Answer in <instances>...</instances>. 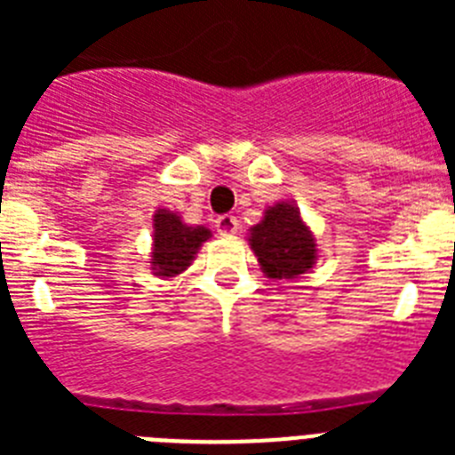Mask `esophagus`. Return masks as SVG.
<instances>
[{
    "label": "esophagus",
    "instance_id": "1",
    "mask_svg": "<svg viewBox=\"0 0 455 455\" xmlns=\"http://www.w3.org/2000/svg\"><path fill=\"white\" fill-rule=\"evenodd\" d=\"M214 225H216V232H219L220 236H235L236 232H239V220L230 214L219 216Z\"/></svg>",
    "mask_w": 455,
    "mask_h": 455
}]
</instances>
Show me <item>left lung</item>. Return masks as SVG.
<instances>
[{
	"label": "left lung",
	"mask_w": 455,
	"mask_h": 455,
	"mask_svg": "<svg viewBox=\"0 0 455 455\" xmlns=\"http://www.w3.org/2000/svg\"><path fill=\"white\" fill-rule=\"evenodd\" d=\"M248 246L268 280H293L315 268L319 259L315 232L293 200H277L264 209L262 220L248 230Z\"/></svg>",
	"instance_id": "left-lung-1"
}]
</instances>
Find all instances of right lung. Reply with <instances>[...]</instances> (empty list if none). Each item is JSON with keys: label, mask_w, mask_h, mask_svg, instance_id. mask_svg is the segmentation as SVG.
Instances as JSON below:
<instances>
[{"label": "right lung", "mask_w": 455, "mask_h": 455, "mask_svg": "<svg viewBox=\"0 0 455 455\" xmlns=\"http://www.w3.org/2000/svg\"><path fill=\"white\" fill-rule=\"evenodd\" d=\"M212 239V230L204 225H187L178 212L159 207L152 216V275L171 280L180 277L193 264L204 241Z\"/></svg>", "instance_id": "1"}]
</instances>
